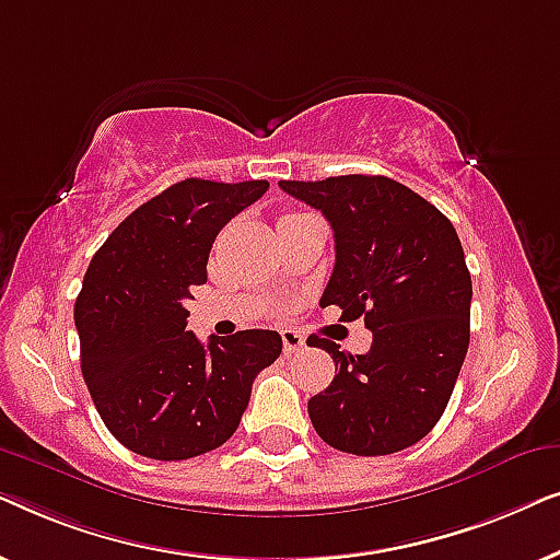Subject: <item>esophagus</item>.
Masks as SVG:
<instances>
[{
	"instance_id": "1",
	"label": "esophagus",
	"mask_w": 560,
	"mask_h": 560,
	"mask_svg": "<svg viewBox=\"0 0 560 560\" xmlns=\"http://www.w3.org/2000/svg\"><path fill=\"white\" fill-rule=\"evenodd\" d=\"M282 336V349H285V354H298V351H303L305 347V339L298 331H293V328H285V331H280Z\"/></svg>"
}]
</instances>
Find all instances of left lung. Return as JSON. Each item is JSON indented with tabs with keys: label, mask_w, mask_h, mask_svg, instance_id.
I'll use <instances>...</instances> for the list:
<instances>
[{
	"label": "left lung",
	"mask_w": 560,
	"mask_h": 560,
	"mask_svg": "<svg viewBox=\"0 0 560 560\" xmlns=\"http://www.w3.org/2000/svg\"><path fill=\"white\" fill-rule=\"evenodd\" d=\"M334 229L336 265L320 305L364 318L366 354L308 339L336 374L308 400L328 446L385 456L425 439L446 410L469 349L471 275L451 221L423 196L385 175L280 180Z\"/></svg>",
	"instance_id": "left-lung-1"
}]
</instances>
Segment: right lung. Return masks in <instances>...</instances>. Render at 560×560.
I'll use <instances>...</instances> for the list:
<instances>
[{"label": "right lung", "mask_w": 560, "mask_h": 560, "mask_svg": "<svg viewBox=\"0 0 560 560\" xmlns=\"http://www.w3.org/2000/svg\"><path fill=\"white\" fill-rule=\"evenodd\" d=\"M270 188L267 180L186 178L109 234L75 298L81 372L104 425L135 454L183 462L240 428L252 382L282 351L249 328L209 343L186 328L190 285L206 282L217 234Z\"/></svg>", "instance_id": "obj_1"}]
</instances>
